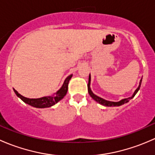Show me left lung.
Wrapping results in <instances>:
<instances>
[{
    "instance_id": "obj_1",
    "label": "left lung",
    "mask_w": 155,
    "mask_h": 155,
    "mask_svg": "<svg viewBox=\"0 0 155 155\" xmlns=\"http://www.w3.org/2000/svg\"><path fill=\"white\" fill-rule=\"evenodd\" d=\"M142 79H143V78H142ZM142 79H141V80H140V85H139V86L137 88V90H136L135 91H134V94L132 95V97H128V98H125V99H123V100H121V101H118V102H112V101H106V100L103 99V98H101V97H98V96H97V95H95L94 94L93 92L91 91V87H90L91 75H89V78H88V84H87V91H88V93H89V94H90V96L91 97L93 98V99L95 101H97V103H99V104H101V105L105 106V107H119V106H121V105H123V104H126V103L129 102L130 100L132 99V98L134 97L135 96L136 94H137V92H138V91L140 90V86H141Z\"/></svg>"
}]
</instances>
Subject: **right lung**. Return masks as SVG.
Instances as JSON below:
<instances>
[{
    "instance_id": "add662e5",
    "label": "right lung",
    "mask_w": 155,
    "mask_h": 155,
    "mask_svg": "<svg viewBox=\"0 0 155 155\" xmlns=\"http://www.w3.org/2000/svg\"><path fill=\"white\" fill-rule=\"evenodd\" d=\"M72 76H73V75L71 74L66 78V79H65L64 82V84L61 86V87L56 93H54V95H52V96H46L40 98H36V99H31V98H27L21 95L16 90H15V89H13V90L14 92L15 93V94L17 95V97H18L21 101H24L25 104L31 106V107H34L36 108L51 107V106L54 105V104H57L58 101H60L61 100L63 99L64 97L67 94V92H68V90L69 81L70 80Z\"/></svg>"
}]
</instances>
